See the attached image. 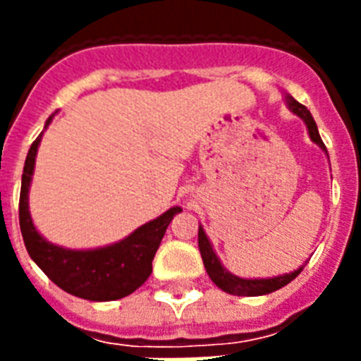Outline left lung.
Here are the masks:
<instances>
[{
    "label": "left lung",
    "mask_w": 361,
    "mask_h": 361,
    "mask_svg": "<svg viewBox=\"0 0 361 361\" xmlns=\"http://www.w3.org/2000/svg\"><path fill=\"white\" fill-rule=\"evenodd\" d=\"M285 103L292 114H296L298 118H302L305 127H307L309 138L328 155L324 142L320 138L319 129H317V123H314L311 112H309L303 104L298 103L296 99L292 97V95H288V93H285ZM198 249H200V255H202L204 268L208 271L209 279L214 281L221 290L228 292L232 296H264V294H269V292L279 290V288H283L285 285H288L290 281L296 279L298 275H300V271L303 269V266H305V264H303V266H300V268L290 271V274L275 275V277H266V279H264V277H255V279H251V277H249V279H245V277H238V275L231 274V271L223 266V262H221L219 257H217V252H215L214 245H212V241L206 236L202 225L198 226Z\"/></svg>",
    "instance_id": "1"
}]
</instances>
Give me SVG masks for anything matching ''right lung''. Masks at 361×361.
Here are the masks:
<instances>
[{"label": "right lung", "mask_w": 361, "mask_h": 361, "mask_svg": "<svg viewBox=\"0 0 361 361\" xmlns=\"http://www.w3.org/2000/svg\"><path fill=\"white\" fill-rule=\"evenodd\" d=\"M54 112L44 123L47 129ZM44 133V130H42ZM42 133L31 144L25 157L20 189V231L31 260L61 290L90 302H112L129 296L152 275V262L170 221L181 208L166 209L157 219L147 221L123 240L95 249H69L41 236L30 214V185Z\"/></svg>", "instance_id": "add662e5"}]
</instances>
